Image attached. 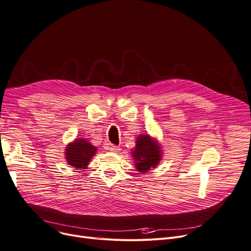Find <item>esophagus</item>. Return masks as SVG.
<instances>
[{
	"label": "esophagus",
	"mask_w": 251,
	"mask_h": 251,
	"mask_svg": "<svg viewBox=\"0 0 251 251\" xmlns=\"http://www.w3.org/2000/svg\"><path fill=\"white\" fill-rule=\"evenodd\" d=\"M109 150H111V151H113V152H119L120 150H121V148H120V146L110 145V146H109Z\"/></svg>",
	"instance_id": "esophagus-1"
}]
</instances>
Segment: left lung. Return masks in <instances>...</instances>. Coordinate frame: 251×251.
Instances as JSON below:
<instances>
[{
    "mask_svg": "<svg viewBox=\"0 0 251 251\" xmlns=\"http://www.w3.org/2000/svg\"><path fill=\"white\" fill-rule=\"evenodd\" d=\"M159 146L148 135H139L136 140L135 150H133V157L135 159L136 170L146 173L157 165L161 154Z\"/></svg>",
    "mask_w": 251,
    "mask_h": 251,
    "instance_id": "1",
    "label": "left lung"
}]
</instances>
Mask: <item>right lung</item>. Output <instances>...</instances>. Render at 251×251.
<instances>
[{"mask_svg": "<svg viewBox=\"0 0 251 251\" xmlns=\"http://www.w3.org/2000/svg\"><path fill=\"white\" fill-rule=\"evenodd\" d=\"M97 151V148L93 146L86 139L77 138L75 142L68 145L65 149V157L69 165L74 166L76 170L87 169V165L91 158Z\"/></svg>", "mask_w": 251, "mask_h": 251, "instance_id": "add662e5", "label": "right lung"}]
</instances>
